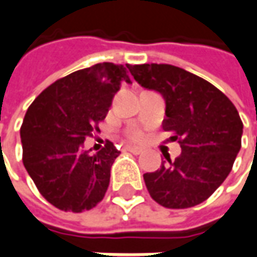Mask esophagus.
Returning a JSON list of instances; mask_svg holds the SVG:
<instances>
[{
  "label": "esophagus",
  "mask_w": 257,
  "mask_h": 257,
  "mask_svg": "<svg viewBox=\"0 0 257 257\" xmlns=\"http://www.w3.org/2000/svg\"><path fill=\"white\" fill-rule=\"evenodd\" d=\"M124 151L132 152V154H134V155H139V154H141V152H143V150H141V148H139V147L125 146L124 147Z\"/></svg>",
  "instance_id": "34e87169"
}]
</instances>
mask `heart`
<instances>
[{"instance_id":"obj_1","label":"heart","mask_w":257,"mask_h":257,"mask_svg":"<svg viewBox=\"0 0 257 257\" xmlns=\"http://www.w3.org/2000/svg\"><path fill=\"white\" fill-rule=\"evenodd\" d=\"M127 137L133 141H140V140L144 137V133L141 132L140 128H130L128 132H127Z\"/></svg>"}]
</instances>
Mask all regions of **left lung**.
Masks as SVG:
<instances>
[{"label": "left lung", "instance_id": "8db88e82", "mask_svg": "<svg viewBox=\"0 0 257 257\" xmlns=\"http://www.w3.org/2000/svg\"><path fill=\"white\" fill-rule=\"evenodd\" d=\"M141 86L159 92L166 103L165 132L182 154L144 175L148 193L166 208L203 203L226 179L240 150L243 124L233 103L213 84L169 64L130 65Z\"/></svg>", "mask_w": 257, "mask_h": 257}]
</instances>
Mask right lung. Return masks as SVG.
<instances>
[{"instance_id": "1", "label": "right lung", "mask_w": 257, "mask_h": 257, "mask_svg": "<svg viewBox=\"0 0 257 257\" xmlns=\"http://www.w3.org/2000/svg\"><path fill=\"white\" fill-rule=\"evenodd\" d=\"M130 65L99 63L60 78L37 96L21 125L22 161L37 190L50 204L72 213L102 201L118 151L113 143L95 155L82 150L99 132Z\"/></svg>"}]
</instances>
